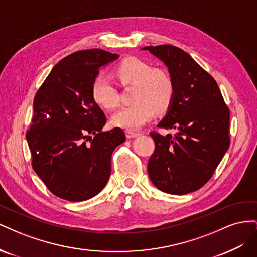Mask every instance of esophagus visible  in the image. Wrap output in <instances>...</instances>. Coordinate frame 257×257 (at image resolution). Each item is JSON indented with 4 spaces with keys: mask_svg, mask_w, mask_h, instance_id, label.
Returning <instances> with one entry per match:
<instances>
[{
    "mask_svg": "<svg viewBox=\"0 0 257 257\" xmlns=\"http://www.w3.org/2000/svg\"><path fill=\"white\" fill-rule=\"evenodd\" d=\"M137 136H139V133H135V132L126 131V137H127L128 139H131V138H135V137H137Z\"/></svg>",
    "mask_w": 257,
    "mask_h": 257,
    "instance_id": "34e87169",
    "label": "esophagus"
}]
</instances>
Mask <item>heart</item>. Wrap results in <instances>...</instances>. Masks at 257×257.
<instances>
[{
    "label": "heart",
    "mask_w": 257,
    "mask_h": 257,
    "mask_svg": "<svg viewBox=\"0 0 257 257\" xmlns=\"http://www.w3.org/2000/svg\"><path fill=\"white\" fill-rule=\"evenodd\" d=\"M114 74L122 85L134 84V104L121 108L111 118L113 126L135 131L149 122L155 110L163 112L172 105L175 84L172 76L162 68H152L137 58H126L115 66ZM91 95L94 102L106 109L119 104V92L104 76L93 80Z\"/></svg>",
    "instance_id": "obj_1"
}]
</instances>
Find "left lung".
Masks as SVG:
<instances>
[{"instance_id":"left-lung-1","label":"left lung","mask_w":257,"mask_h":257,"mask_svg":"<svg viewBox=\"0 0 257 257\" xmlns=\"http://www.w3.org/2000/svg\"><path fill=\"white\" fill-rule=\"evenodd\" d=\"M168 67L175 95L158 126L177 134L151 132L155 148L148 174L162 192L183 195L197 191L213 176L229 148V108L213 77L189 53L172 45L148 46Z\"/></svg>"}]
</instances>
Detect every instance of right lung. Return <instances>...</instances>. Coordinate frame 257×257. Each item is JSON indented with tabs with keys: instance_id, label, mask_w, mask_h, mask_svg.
<instances>
[{
	"instance_id": "obj_1",
	"label": "right lung",
	"mask_w": 257,
	"mask_h": 257,
	"mask_svg": "<svg viewBox=\"0 0 257 257\" xmlns=\"http://www.w3.org/2000/svg\"><path fill=\"white\" fill-rule=\"evenodd\" d=\"M116 58L102 49L76 51L52 68L35 94L26 134L31 164L62 199L97 195L110 177L113 150L126 139L120 127L102 131L106 115L91 95L98 68Z\"/></svg>"
}]
</instances>
